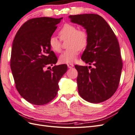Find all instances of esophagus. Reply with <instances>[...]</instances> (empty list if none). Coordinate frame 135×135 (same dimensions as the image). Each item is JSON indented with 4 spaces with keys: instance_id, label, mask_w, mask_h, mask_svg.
<instances>
[{
    "instance_id": "esophagus-1",
    "label": "esophagus",
    "mask_w": 135,
    "mask_h": 135,
    "mask_svg": "<svg viewBox=\"0 0 135 135\" xmlns=\"http://www.w3.org/2000/svg\"><path fill=\"white\" fill-rule=\"evenodd\" d=\"M67 67L68 68H72L73 67H74V65L73 64H68Z\"/></svg>"
}]
</instances>
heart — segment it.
<instances>
[{"label":"heart","instance_id":"1","mask_svg":"<svg viewBox=\"0 0 135 135\" xmlns=\"http://www.w3.org/2000/svg\"><path fill=\"white\" fill-rule=\"evenodd\" d=\"M60 38L61 40L68 39V49L63 51L60 56L59 61L63 64H71L75 61L79 54V49L82 50L88 45V36L85 31L78 30L76 26L65 24L60 30ZM49 46L54 52L59 53L61 50V43L56 36H51L49 39Z\"/></svg>","mask_w":135,"mask_h":135}]
</instances>
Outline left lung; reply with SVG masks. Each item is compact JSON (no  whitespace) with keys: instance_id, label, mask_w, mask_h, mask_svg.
<instances>
[{"instance_id":"8db88e82","label":"left lung","mask_w":135,"mask_h":135,"mask_svg":"<svg viewBox=\"0 0 135 135\" xmlns=\"http://www.w3.org/2000/svg\"><path fill=\"white\" fill-rule=\"evenodd\" d=\"M69 18L71 22L84 27L88 36L81 59L90 65H75L79 95L90 103L104 102L115 92L121 77L122 62L118 40L99 15L78 14Z\"/></svg>"}]
</instances>
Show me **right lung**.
I'll list each match as a JSON object with an SVG mask.
<instances>
[{
    "instance_id": "1",
    "label": "right lung",
    "mask_w": 135,
    "mask_h": 135,
    "mask_svg": "<svg viewBox=\"0 0 135 135\" xmlns=\"http://www.w3.org/2000/svg\"><path fill=\"white\" fill-rule=\"evenodd\" d=\"M62 17H39L22 25L14 39L10 67L20 95L35 105L51 101L59 90V82L67 72V65L56 64L57 58L49 46V39Z\"/></svg>"
}]
</instances>
